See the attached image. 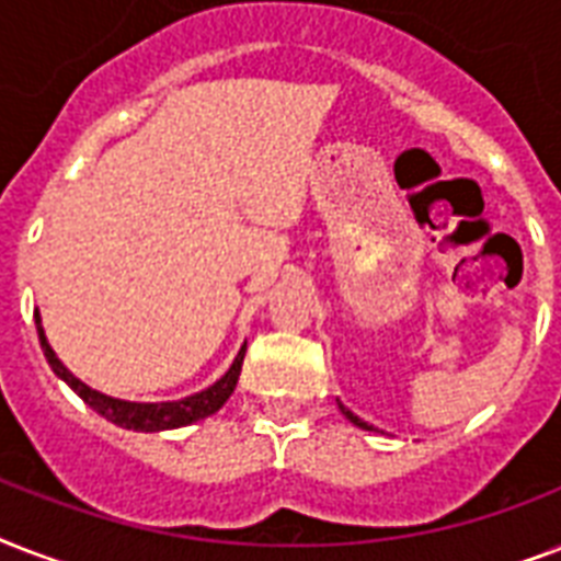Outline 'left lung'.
<instances>
[{
  "instance_id": "obj_1",
  "label": "left lung",
  "mask_w": 561,
  "mask_h": 561,
  "mask_svg": "<svg viewBox=\"0 0 561 561\" xmlns=\"http://www.w3.org/2000/svg\"><path fill=\"white\" fill-rule=\"evenodd\" d=\"M341 413H343V416H346V419H350V422H355V425H358V427H364V431H373V427H369L367 422H364V419L355 416V413H352L350 408H343V404H341Z\"/></svg>"
}]
</instances>
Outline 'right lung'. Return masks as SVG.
<instances>
[{
	"label": "right lung",
	"mask_w": 561,
	"mask_h": 561,
	"mask_svg": "<svg viewBox=\"0 0 561 561\" xmlns=\"http://www.w3.org/2000/svg\"><path fill=\"white\" fill-rule=\"evenodd\" d=\"M34 323H37L39 334V346H43V355H46L48 367L55 369L57 378H64L69 387H72L78 396H81L87 404H90L95 413L113 422L118 427H127V431H142V434H157V431H171V427H186L192 422H201V419L211 416L224 408V401L232 396L238 383V375H241V364H244V352L247 343L241 346V352L232 360V367L220 375L218 381L206 387V390L194 392V396H186L180 401H157V404H142V401H122L113 399V396H104V392L92 390L81 378H75L69 369L60 364V358L55 355V350L48 346L46 332H43V323H39V311H34Z\"/></svg>",
	"instance_id": "1"
}]
</instances>
